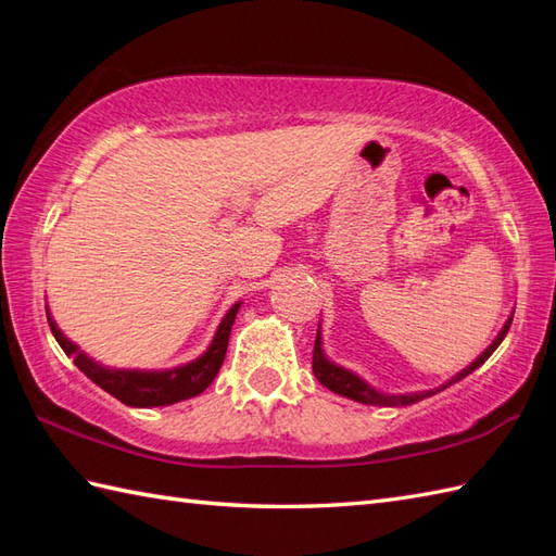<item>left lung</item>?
Segmentation results:
<instances>
[{"mask_svg":"<svg viewBox=\"0 0 556 556\" xmlns=\"http://www.w3.org/2000/svg\"><path fill=\"white\" fill-rule=\"evenodd\" d=\"M511 320H514V315L509 317V320L504 323V327H502V332L497 334V339H494L492 344H490L485 351H482V356H480V358H476L473 363H470L466 370H460L456 377H452V382H458L460 377H466V375H470L473 370H478L480 365L485 363V361L492 356L494 349H497V346L502 344V339L506 337V332H509ZM313 372H315L317 380H320L327 389H332L334 394L349 396V399H353V401H361V404H372V406H408V404H416V401H420V399H428V396H432V394H437V392H442L444 387L452 384V382H446L444 387L434 389V392H418V394L387 396V394H382V392H377V389H372L370 384H365V382L361 380V377H356V375L349 372V370H344V368H339V365L329 363V361L325 358V353H323L320 327H317L315 349H313Z\"/></svg>","mask_w":556,"mask_h":556,"instance_id":"1","label":"left lung"}]
</instances>
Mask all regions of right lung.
Wrapping results in <instances>:
<instances>
[{
	"label": "right lung",
	"mask_w": 556,
	"mask_h": 556,
	"mask_svg": "<svg viewBox=\"0 0 556 556\" xmlns=\"http://www.w3.org/2000/svg\"><path fill=\"white\" fill-rule=\"evenodd\" d=\"M239 305L236 303L233 308L224 315V320L217 329L215 339H212L210 349L200 356L198 361L181 365V368H174L167 372H138V370H108L102 365L92 363L86 353L78 351L76 344L59 332L54 320L47 313V323H50V329L54 339L59 341V346L64 349L66 356L74 358L78 365V370L90 377L92 382L102 387L104 392H110L116 396L126 406H138V408H148V406H169L176 404V401L198 396L200 392L215 380L224 356H227V346H229V334H231V325L236 320V313H239Z\"/></svg>",
	"instance_id": "obj_1"
}]
</instances>
